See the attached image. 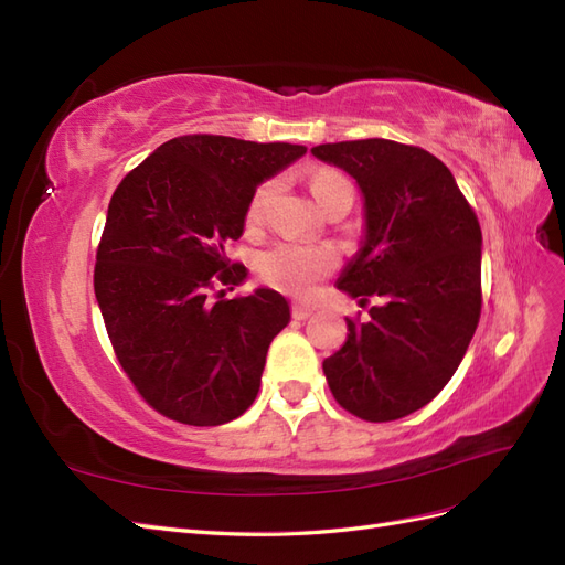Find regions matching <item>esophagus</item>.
<instances>
[{
  "instance_id": "1",
  "label": "esophagus",
  "mask_w": 565,
  "mask_h": 565,
  "mask_svg": "<svg viewBox=\"0 0 565 565\" xmlns=\"http://www.w3.org/2000/svg\"><path fill=\"white\" fill-rule=\"evenodd\" d=\"M311 316H313L311 306H301V303H295V306H292V318H295V320H309Z\"/></svg>"
}]
</instances>
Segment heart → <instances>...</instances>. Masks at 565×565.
Listing matches in <instances>:
<instances>
[{
  "label": "heart",
  "instance_id": "heart-1",
  "mask_svg": "<svg viewBox=\"0 0 565 565\" xmlns=\"http://www.w3.org/2000/svg\"><path fill=\"white\" fill-rule=\"evenodd\" d=\"M341 183H349V181L339 172H332V169H318V172L311 174V193L318 202H322V198ZM270 195H273L270 181L256 188L247 207V224H259L266 214ZM254 266H256V273L262 276V280L268 282L270 287L280 289V292L289 297L306 299L316 292L318 282L334 268V256L322 247L280 243L256 256Z\"/></svg>",
  "mask_w": 565,
  "mask_h": 565
}]
</instances>
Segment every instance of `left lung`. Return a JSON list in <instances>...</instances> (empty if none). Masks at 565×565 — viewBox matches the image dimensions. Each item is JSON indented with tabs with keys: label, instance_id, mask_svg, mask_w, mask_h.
<instances>
[{
	"label": "left lung",
	"instance_id": "left-lung-1",
	"mask_svg": "<svg viewBox=\"0 0 565 565\" xmlns=\"http://www.w3.org/2000/svg\"><path fill=\"white\" fill-rule=\"evenodd\" d=\"M322 162L363 193L361 249L337 287L380 297L367 322L322 372L332 396L365 422L401 419L431 403L465 358L481 318V226L450 169L431 152L388 139L322 143Z\"/></svg>",
	"mask_w": 565,
	"mask_h": 565
}]
</instances>
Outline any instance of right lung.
<instances>
[{"label": "right lung", "instance_id": "right-lung-1", "mask_svg": "<svg viewBox=\"0 0 565 565\" xmlns=\"http://www.w3.org/2000/svg\"><path fill=\"white\" fill-rule=\"evenodd\" d=\"M303 152L292 143L179 136L113 193L94 292L119 365L160 415L218 426L259 393L289 303L268 287L224 299L247 270L224 247L243 235L256 185Z\"/></svg>", "mask_w": 565, "mask_h": 565}]
</instances>
